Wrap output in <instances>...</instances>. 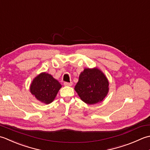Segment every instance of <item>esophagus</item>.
I'll return each mask as SVG.
<instances>
[{
	"instance_id": "1",
	"label": "esophagus",
	"mask_w": 150,
	"mask_h": 150,
	"mask_svg": "<svg viewBox=\"0 0 150 150\" xmlns=\"http://www.w3.org/2000/svg\"><path fill=\"white\" fill-rule=\"evenodd\" d=\"M64 85L66 86H72V82H64Z\"/></svg>"
}]
</instances>
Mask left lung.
Segmentation results:
<instances>
[{
	"label": "left lung",
	"instance_id": "obj_1",
	"mask_svg": "<svg viewBox=\"0 0 150 150\" xmlns=\"http://www.w3.org/2000/svg\"><path fill=\"white\" fill-rule=\"evenodd\" d=\"M108 79L98 69H85L79 77L74 89L82 101L94 104L102 101L109 91Z\"/></svg>",
	"mask_w": 150,
	"mask_h": 150
}]
</instances>
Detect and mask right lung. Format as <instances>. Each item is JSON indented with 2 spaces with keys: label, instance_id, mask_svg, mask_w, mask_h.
Here are the masks:
<instances>
[{
  "label": "right lung",
  "instance_id": "add662e5",
  "mask_svg": "<svg viewBox=\"0 0 150 150\" xmlns=\"http://www.w3.org/2000/svg\"><path fill=\"white\" fill-rule=\"evenodd\" d=\"M61 87L59 81L44 72L33 79L30 85V92L38 100L48 104L54 100Z\"/></svg>",
  "mask_w": 150,
  "mask_h": 150
}]
</instances>
